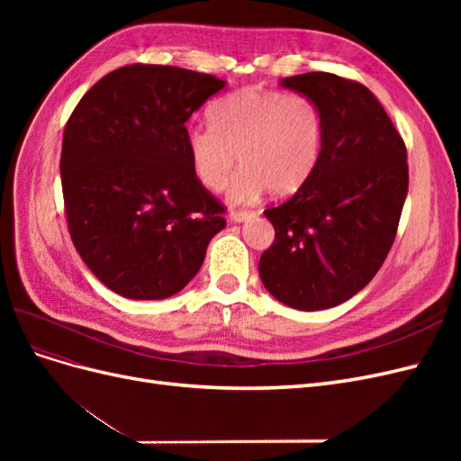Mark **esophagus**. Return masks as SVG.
<instances>
[{
	"label": "esophagus",
	"instance_id": "esophagus-1",
	"mask_svg": "<svg viewBox=\"0 0 461 461\" xmlns=\"http://www.w3.org/2000/svg\"><path fill=\"white\" fill-rule=\"evenodd\" d=\"M252 217H254V212H232V213H230V219H232L234 222H244V221L252 219Z\"/></svg>",
	"mask_w": 461,
	"mask_h": 461
}]
</instances>
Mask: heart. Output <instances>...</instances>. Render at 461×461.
<instances>
[{
    "mask_svg": "<svg viewBox=\"0 0 461 461\" xmlns=\"http://www.w3.org/2000/svg\"><path fill=\"white\" fill-rule=\"evenodd\" d=\"M212 121L186 129L192 171L207 190L227 185L229 198L258 200L263 192L290 198L315 175L325 151V119L310 95L300 92L242 88L212 107Z\"/></svg>",
    "mask_w": 461,
    "mask_h": 461,
    "instance_id": "b5f03b06",
    "label": "heart"
}]
</instances>
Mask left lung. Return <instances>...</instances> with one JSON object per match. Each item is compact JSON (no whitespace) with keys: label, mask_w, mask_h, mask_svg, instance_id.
<instances>
[{"label":"left lung","mask_w":461,"mask_h":461,"mask_svg":"<svg viewBox=\"0 0 461 461\" xmlns=\"http://www.w3.org/2000/svg\"><path fill=\"white\" fill-rule=\"evenodd\" d=\"M281 85L319 105L325 151L308 185L263 212L275 240L261 254L259 276L278 302L317 312L350 300L381 269L406 202L408 153L359 82L305 73Z\"/></svg>","instance_id":"8db88e82"}]
</instances>
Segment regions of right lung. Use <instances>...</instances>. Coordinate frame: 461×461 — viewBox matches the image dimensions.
Listing matches in <instances>:
<instances>
[{
	"label": "right lung",
	"instance_id": "1",
	"mask_svg": "<svg viewBox=\"0 0 461 461\" xmlns=\"http://www.w3.org/2000/svg\"><path fill=\"white\" fill-rule=\"evenodd\" d=\"M225 88L213 75L127 65L82 95L63 132L67 227L88 269L117 294L163 300L202 267L225 229L192 171L186 121Z\"/></svg>",
	"mask_w": 461,
	"mask_h": 461
}]
</instances>
